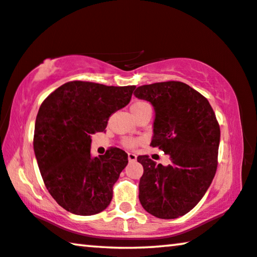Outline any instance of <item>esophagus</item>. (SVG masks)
Instances as JSON below:
<instances>
[{"mask_svg": "<svg viewBox=\"0 0 257 257\" xmlns=\"http://www.w3.org/2000/svg\"><path fill=\"white\" fill-rule=\"evenodd\" d=\"M128 160H129L130 162L136 161V160H137V156H136V154H134V153H129V154H128Z\"/></svg>", "mask_w": 257, "mask_h": 257, "instance_id": "esophagus-1", "label": "esophagus"}]
</instances>
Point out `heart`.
I'll use <instances>...</instances> for the list:
<instances>
[{
    "label": "heart",
    "mask_w": 257,
    "mask_h": 257,
    "mask_svg": "<svg viewBox=\"0 0 257 257\" xmlns=\"http://www.w3.org/2000/svg\"><path fill=\"white\" fill-rule=\"evenodd\" d=\"M148 107H151L149 103H146V101H143V100H138V101H135V103L132 105L130 109H132V113H136V112H140V111H142V109H145ZM138 143H140V142L136 140H132V138H127V140H124V142H123L124 146H127V148H129V149H134L135 146L138 145Z\"/></svg>",
    "instance_id": "obj_1"
}]
</instances>
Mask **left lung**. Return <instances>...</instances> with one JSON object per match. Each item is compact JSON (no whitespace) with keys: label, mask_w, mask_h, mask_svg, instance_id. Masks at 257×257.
Listing matches in <instances>:
<instances>
[{"label":"left lung","mask_w":257,"mask_h":257,"mask_svg":"<svg viewBox=\"0 0 257 257\" xmlns=\"http://www.w3.org/2000/svg\"><path fill=\"white\" fill-rule=\"evenodd\" d=\"M134 95L152 104L151 146L172 160L162 166L149 156L137 157L144 168L138 198L158 218L183 216L201 200L216 173L221 137L216 116L207 98L178 81L141 85Z\"/></svg>","instance_id":"left-lung-1"}]
</instances>
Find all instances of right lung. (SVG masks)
<instances>
[{
  "label": "right lung",
  "mask_w": 257,
  "mask_h": 257,
  "mask_svg": "<svg viewBox=\"0 0 257 257\" xmlns=\"http://www.w3.org/2000/svg\"><path fill=\"white\" fill-rule=\"evenodd\" d=\"M135 88L72 81L40 106L33 142L36 161L49 193L70 213L95 215L111 202L128 154L111 148L92 158L91 135L105 132L108 117L129 104Z\"/></svg>",
  "instance_id": "right-lung-1"
}]
</instances>
